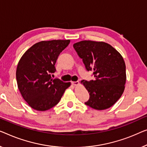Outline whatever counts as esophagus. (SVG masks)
Masks as SVG:
<instances>
[{"label": "esophagus", "instance_id": "1", "mask_svg": "<svg viewBox=\"0 0 147 147\" xmlns=\"http://www.w3.org/2000/svg\"><path fill=\"white\" fill-rule=\"evenodd\" d=\"M72 84L74 86H76L79 84V82H78V81H73V82H72Z\"/></svg>", "mask_w": 147, "mask_h": 147}]
</instances>
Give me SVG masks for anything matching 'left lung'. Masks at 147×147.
<instances>
[{"label": "left lung", "instance_id": "left-lung-1", "mask_svg": "<svg viewBox=\"0 0 147 147\" xmlns=\"http://www.w3.org/2000/svg\"><path fill=\"white\" fill-rule=\"evenodd\" d=\"M73 47L82 59L88 71H93L94 80H82L90 99L85 103L97 110L109 108L123 93L126 82L125 63L121 55L108 43L84 40Z\"/></svg>", "mask_w": 147, "mask_h": 147}]
</instances>
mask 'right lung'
<instances>
[{
	"mask_svg": "<svg viewBox=\"0 0 147 147\" xmlns=\"http://www.w3.org/2000/svg\"><path fill=\"white\" fill-rule=\"evenodd\" d=\"M69 39L41 41L32 45L20 59L16 69L18 87L28 104L37 111H46L60 101L71 82L53 79L56 61Z\"/></svg>",
	"mask_w": 147,
	"mask_h": 147,
	"instance_id": "add662e5",
	"label": "right lung"
}]
</instances>
